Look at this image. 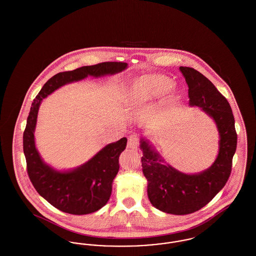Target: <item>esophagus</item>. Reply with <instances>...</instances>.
Wrapping results in <instances>:
<instances>
[{
    "instance_id": "1",
    "label": "esophagus",
    "mask_w": 256,
    "mask_h": 256,
    "mask_svg": "<svg viewBox=\"0 0 256 256\" xmlns=\"http://www.w3.org/2000/svg\"><path fill=\"white\" fill-rule=\"evenodd\" d=\"M139 142H140V137L139 135L136 134H132L128 137V148L136 150L137 146H139Z\"/></svg>"
}]
</instances>
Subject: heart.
Listing matches in <instances>:
<instances>
[{
    "mask_svg": "<svg viewBox=\"0 0 256 256\" xmlns=\"http://www.w3.org/2000/svg\"><path fill=\"white\" fill-rule=\"evenodd\" d=\"M172 90V82L169 76L162 74H150L134 80L128 91V98L134 102H144Z\"/></svg>",
    "mask_w": 256,
    "mask_h": 256,
    "instance_id": "obj_1",
    "label": "heart"
}]
</instances>
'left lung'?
<instances>
[{
  "mask_svg": "<svg viewBox=\"0 0 256 256\" xmlns=\"http://www.w3.org/2000/svg\"><path fill=\"white\" fill-rule=\"evenodd\" d=\"M189 87L190 104L202 108L217 124L220 134L218 158L206 170L185 174L162 160L145 140L142 167L148 180V196L159 210L174 215L191 214L206 206L228 182L236 150L237 134L232 108L215 86L202 73L190 67H180Z\"/></svg>",
  "mask_w": 256,
  "mask_h": 256,
  "instance_id": "1",
  "label": "left lung"
}]
</instances>
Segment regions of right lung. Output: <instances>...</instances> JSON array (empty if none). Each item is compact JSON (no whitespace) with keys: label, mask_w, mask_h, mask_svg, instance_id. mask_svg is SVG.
Wrapping results in <instances>:
<instances>
[{"label":"right lung","mask_w":256,"mask_h":256,"mask_svg":"<svg viewBox=\"0 0 256 256\" xmlns=\"http://www.w3.org/2000/svg\"><path fill=\"white\" fill-rule=\"evenodd\" d=\"M126 62H102L82 66L52 76L38 93L30 110L23 135V148L28 178L38 194L52 206L73 215H84L100 209L110 200L112 182L120 168L119 156L126 146L124 137L110 144L82 167L60 172L47 166L34 145V128L41 100L58 87L82 80L87 76H100L121 72Z\"/></svg>","instance_id":"obj_1"}]
</instances>
